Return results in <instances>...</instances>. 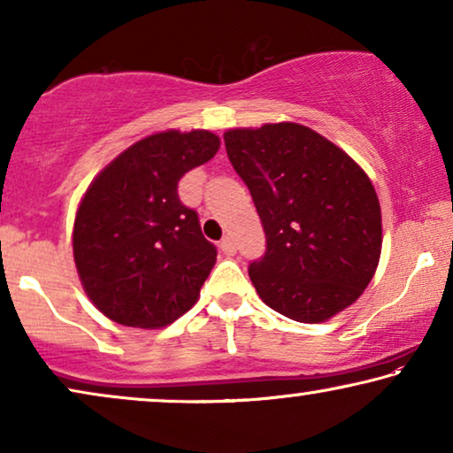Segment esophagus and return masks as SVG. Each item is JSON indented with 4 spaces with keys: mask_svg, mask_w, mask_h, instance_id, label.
<instances>
[{
    "mask_svg": "<svg viewBox=\"0 0 453 453\" xmlns=\"http://www.w3.org/2000/svg\"><path fill=\"white\" fill-rule=\"evenodd\" d=\"M220 251L225 253V256H234L237 253V243L231 237H225L220 241Z\"/></svg>",
    "mask_w": 453,
    "mask_h": 453,
    "instance_id": "obj_1",
    "label": "esophagus"
}]
</instances>
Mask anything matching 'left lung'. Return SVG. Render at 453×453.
Returning <instances> with one entry per match:
<instances>
[{"label": "left lung", "mask_w": 453, "mask_h": 453, "mask_svg": "<svg viewBox=\"0 0 453 453\" xmlns=\"http://www.w3.org/2000/svg\"><path fill=\"white\" fill-rule=\"evenodd\" d=\"M225 146L265 233V253L250 264L262 301L301 324L352 305L381 253V208L365 171L299 123L231 129Z\"/></svg>", "instance_id": "left-lung-1"}]
</instances>
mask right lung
<instances>
[{
    "label": "right lung",
    "instance_id": "1",
    "mask_svg": "<svg viewBox=\"0 0 453 453\" xmlns=\"http://www.w3.org/2000/svg\"><path fill=\"white\" fill-rule=\"evenodd\" d=\"M219 148L206 129L154 134L92 181L73 222V259L86 295L109 319L154 330L197 301L216 247L177 185Z\"/></svg>",
    "mask_w": 453,
    "mask_h": 453
}]
</instances>
